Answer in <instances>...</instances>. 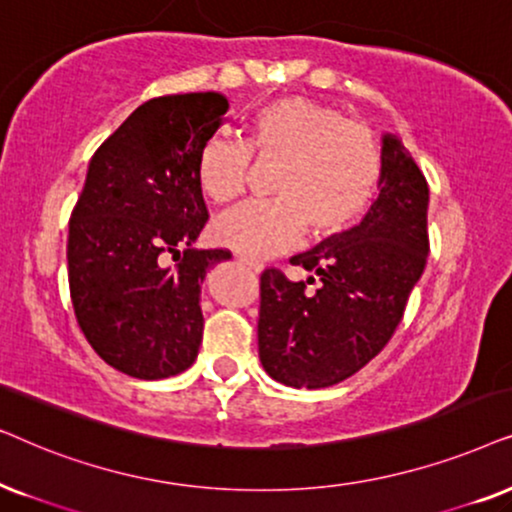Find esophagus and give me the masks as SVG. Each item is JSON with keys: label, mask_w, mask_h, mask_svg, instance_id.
I'll return each mask as SVG.
<instances>
[{"label": "esophagus", "mask_w": 512, "mask_h": 512, "mask_svg": "<svg viewBox=\"0 0 512 512\" xmlns=\"http://www.w3.org/2000/svg\"><path fill=\"white\" fill-rule=\"evenodd\" d=\"M238 262L245 264V267H248L250 271H255V274H262V269H264V264H262V262L248 260V257H238Z\"/></svg>", "instance_id": "esophagus-1"}]
</instances>
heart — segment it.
<instances>
[{
    "label": "heart",
    "mask_w": 512,
    "mask_h": 512,
    "mask_svg": "<svg viewBox=\"0 0 512 512\" xmlns=\"http://www.w3.org/2000/svg\"><path fill=\"white\" fill-rule=\"evenodd\" d=\"M250 152L257 161H278L269 182L271 201L243 203L215 222L224 248L250 260L288 250L309 231L325 238L349 227L363 213L379 180L374 135L323 102L285 95L255 112L248 147L213 138L199 154V182L210 201L229 203L245 192Z\"/></svg>",
    "instance_id": "1"
}]
</instances>
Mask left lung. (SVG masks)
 <instances>
[{
	"mask_svg": "<svg viewBox=\"0 0 512 512\" xmlns=\"http://www.w3.org/2000/svg\"><path fill=\"white\" fill-rule=\"evenodd\" d=\"M379 159V194L360 224L290 260L311 271L306 281L262 274L257 346L264 370L285 386H335L370 363L424 274L426 177L393 133L381 135ZM316 277L319 290L306 293Z\"/></svg>",
	"mask_w": 512,
	"mask_h": 512,
	"instance_id": "1",
	"label": "left lung"
}]
</instances>
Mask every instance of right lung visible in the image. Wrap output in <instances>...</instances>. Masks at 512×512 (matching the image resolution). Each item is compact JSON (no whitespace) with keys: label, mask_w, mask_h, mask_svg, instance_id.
Returning <instances> with one entry per match:
<instances>
[{"label":"right lung","mask_w":512,"mask_h":512,"mask_svg":"<svg viewBox=\"0 0 512 512\" xmlns=\"http://www.w3.org/2000/svg\"><path fill=\"white\" fill-rule=\"evenodd\" d=\"M227 109L215 91L152 98L88 163L67 238L70 295L88 344L128 377H175L199 356L201 283L231 257L192 248L208 220L199 154Z\"/></svg>","instance_id":"add662e5"}]
</instances>
